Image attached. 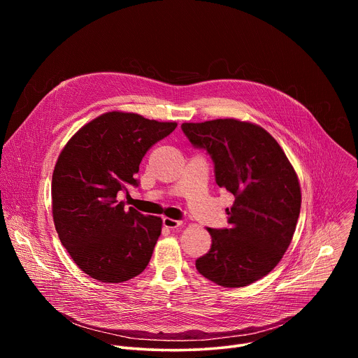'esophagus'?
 Segmentation results:
<instances>
[{
    "label": "esophagus",
    "instance_id": "obj_1",
    "mask_svg": "<svg viewBox=\"0 0 358 358\" xmlns=\"http://www.w3.org/2000/svg\"><path fill=\"white\" fill-rule=\"evenodd\" d=\"M163 225L169 229H176L178 227L182 225L181 221H177V220H171V218H163Z\"/></svg>",
    "mask_w": 358,
    "mask_h": 358
}]
</instances>
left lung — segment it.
Returning <instances> with one entry per match:
<instances>
[{
  "label": "left lung",
  "instance_id": "8db88e82",
  "mask_svg": "<svg viewBox=\"0 0 358 358\" xmlns=\"http://www.w3.org/2000/svg\"><path fill=\"white\" fill-rule=\"evenodd\" d=\"M189 143L207 150L215 181L234 196L229 228L211 229L208 253L196 271L224 287H243L266 276L287 250L300 214L294 169L261 126L236 119L182 123Z\"/></svg>",
  "mask_w": 358,
  "mask_h": 358
}]
</instances>
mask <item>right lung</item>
I'll use <instances>...</instances> for the list:
<instances>
[{
	"instance_id": "right-lung-1",
	"label": "right lung",
	"mask_w": 358,
	"mask_h": 358,
	"mask_svg": "<svg viewBox=\"0 0 358 358\" xmlns=\"http://www.w3.org/2000/svg\"><path fill=\"white\" fill-rule=\"evenodd\" d=\"M177 123L109 112L85 124L66 143L52 176V215L73 262L90 278L122 283L148 265L162 234V218L124 208L117 199L148 148Z\"/></svg>"
}]
</instances>
